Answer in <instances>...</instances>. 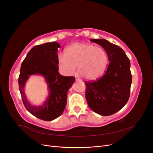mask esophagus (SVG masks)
Segmentation results:
<instances>
[{
    "label": "esophagus",
    "mask_w": 153,
    "mask_h": 153,
    "mask_svg": "<svg viewBox=\"0 0 153 153\" xmlns=\"http://www.w3.org/2000/svg\"><path fill=\"white\" fill-rule=\"evenodd\" d=\"M76 81H82V80L80 79H79V78H76Z\"/></svg>",
    "instance_id": "obj_1"
}]
</instances>
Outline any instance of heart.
Returning a JSON list of instances; mask_svg holds the SVG:
<instances>
[{
	"mask_svg": "<svg viewBox=\"0 0 153 153\" xmlns=\"http://www.w3.org/2000/svg\"><path fill=\"white\" fill-rule=\"evenodd\" d=\"M108 62V55L103 48L83 42L71 45L66 50L65 55L59 53L57 59L59 68L64 75H73L78 66V72L87 80L100 77Z\"/></svg>",
	"mask_w": 153,
	"mask_h": 153,
	"instance_id": "b5f03b06",
	"label": "heart"
}]
</instances>
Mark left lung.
Segmentation results:
<instances>
[{
	"label": "left lung",
	"mask_w": 153,
	"mask_h": 153,
	"mask_svg": "<svg viewBox=\"0 0 153 153\" xmlns=\"http://www.w3.org/2000/svg\"><path fill=\"white\" fill-rule=\"evenodd\" d=\"M108 55L109 64L105 75L87 82L85 98L94 112L104 116L114 114L126 104L129 98L132 76L130 61L124 50L105 39H92Z\"/></svg>",
	"instance_id": "left-lung-1"
}]
</instances>
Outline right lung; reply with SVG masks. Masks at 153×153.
Masks as SVG:
<instances>
[{
    "mask_svg": "<svg viewBox=\"0 0 153 153\" xmlns=\"http://www.w3.org/2000/svg\"><path fill=\"white\" fill-rule=\"evenodd\" d=\"M57 42L46 43L35 46L27 53L23 61L18 85L23 103L26 109L44 121H50L61 115L66 107L67 94L75 77L64 76L60 75L57 63ZM30 75H41L48 84L49 94L42 105H32L28 101L24 92L26 82Z\"/></svg>",
    "mask_w": 153,
    "mask_h": 153,
    "instance_id": "right-lung-1",
    "label": "right lung"
}]
</instances>
